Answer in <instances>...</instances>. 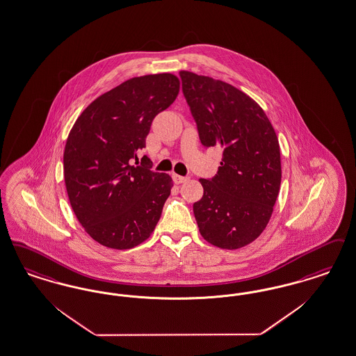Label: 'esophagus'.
<instances>
[{"mask_svg":"<svg viewBox=\"0 0 356 356\" xmlns=\"http://www.w3.org/2000/svg\"><path fill=\"white\" fill-rule=\"evenodd\" d=\"M172 179H173V181H175L176 184H183L185 181H188V177H185V176H180V175H176V173H173V175H172Z\"/></svg>","mask_w":356,"mask_h":356,"instance_id":"34e87169","label":"esophagus"}]
</instances>
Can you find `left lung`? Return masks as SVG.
Segmentation results:
<instances>
[{
    "instance_id": "8db88e82",
    "label": "left lung",
    "mask_w": 356,
    "mask_h": 356,
    "mask_svg": "<svg viewBox=\"0 0 356 356\" xmlns=\"http://www.w3.org/2000/svg\"><path fill=\"white\" fill-rule=\"evenodd\" d=\"M183 92L204 147L222 149L212 179H200L193 204L204 240L240 249L266 228L281 186V152L275 131L258 103L227 82L180 72Z\"/></svg>"
}]
</instances>
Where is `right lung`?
Returning a JSON list of instances; mask_svg holds the SVG:
<instances>
[{"mask_svg": "<svg viewBox=\"0 0 356 356\" xmlns=\"http://www.w3.org/2000/svg\"><path fill=\"white\" fill-rule=\"evenodd\" d=\"M179 90L170 72L131 78L90 103L72 126L63 152L67 196L81 225L103 246H138L160 220L172 177L151 171L147 156L142 165L132 161Z\"/></svg>", "mask_w": 356, "mask_h": 356, "instance_id": "1", "label": "right lung"}]
</instances>
